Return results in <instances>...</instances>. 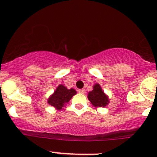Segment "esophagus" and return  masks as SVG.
Wrapping results in <instances>:
<instances>
[{
    "label": "esophagus",
    "mask_w": 157,
    "mask_h": 157,
    "mask_svg": "<svg viewBox=\"0 0 157 157\" xmlns=\"http://www.w3.org/2000/svg\"><path fill=\"white\" fill-rule=\"evenodd\" d=\"M78 92L80 93H81V94H84V93H85V90H83V89H81V90H78Z\"/></svg>",
    "instance_id": "1"
}]
</instances>
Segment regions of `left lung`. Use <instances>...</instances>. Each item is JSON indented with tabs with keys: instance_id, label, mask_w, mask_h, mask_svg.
<instances>
[{
	"instance_id": "obj_1",
	"label": "left lung",
	"mask_w": 157,
	"mask_h": 157,
	"mask_svg": "<svg viewBox=\"0 0 157 157\" xmlns=\"http://www.w3.org/2000/svg\"><path fill=\"white\" fill-rule=\"evenodd\" d=\"M93 90L88 93V99L95 108L105 107L109 103V96L103 92L99 83L93 86Z\"/></svg>"
}]
</instances>
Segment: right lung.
Wrapping results in <instances>:
<instances>
[{
  "mask_svg": "<svg viewBox=\"0 0 157 157\" xmlns=\"http://www.w3.org/2000/svg\"><path fill=\"white\" fill-rule=\"evenodd\" d=\"M76 94L77 91L74 89L71 88L68 90L64 85L60 84L54 93L49 96L47 102L57 110H61Z\"/></svg>",
  "mask_w": 157,
  "mask_h": 157,
  "instance_id": "add662e5",
  "label": "right lung"
}]
</instances>
